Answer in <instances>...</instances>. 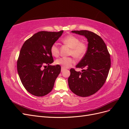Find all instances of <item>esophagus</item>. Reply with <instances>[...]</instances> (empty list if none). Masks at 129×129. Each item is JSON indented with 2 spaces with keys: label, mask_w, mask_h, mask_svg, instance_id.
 I'll return each instance as SVG.
<instances>
[{
  "label": "esophagus",
  "mask_w": 129,
  "mask_h": 129,
  "mask_svg": "<svg viewBox=\"0 0 129 129\" xmlns=\"http://www.w3.org/2000/svg\"><path fill=\"white\" fill-rule=\"evenodd\" d=\"M65 70V69L64 68H61V72H63Z\"/></svg>",
  "instance_id": "obj_1"
}]
</instances>
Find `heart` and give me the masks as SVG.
<instances>
[{
  "instance_id": "1",
  "label": "heart",
  "mask_w": 129,
  "mask_h": 129,
  "mask_svg": "<svg viewBox=\"0 0 129 129\" xmlns=\"http://www.w3.org/2000/svg\"><path fill=\"white\" fill-rule=\"evenodd\" d=\"M66 45H68L71 50L70 54L76 58L83 57L87 52V46L84 43L80 42L79 38L74 36H69L63 40ZM50 52L54 57H57L59 54V48L57 43L54 44L50 48ZM74 63V60L72 57H61L55 61V63L61 66L62 68H67L71 67Z\"/></svg>"
}]
</instances>
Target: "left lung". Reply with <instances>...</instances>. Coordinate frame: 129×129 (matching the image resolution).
<instances>
[{
    "instance_id": "1",
    "label": "left lung",
    "mask_w": 129,
    "mask_h": 129,
    "mask_svg": "<svg viewBox=\"0 0 129 129\" xmlns=\"http://www.w3.org/2000/svg\"><path fill=\"white\" fill-rule=\"evenodd\" d=\"M84 36L88 41L87 52L76 66L82 72L70 70L68 79L71 91L77 96L87 97L94 94L104 84L111 66L110 56L104 41L98 35L87 30H73Z\"/></svg>"
}]
</instances>
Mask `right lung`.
Listing matches in <instances>:
<instances>
[{"mask_svg":"<svg viewBox=\"0 0 129 129\" xmlns=\"http://www.w3.org/2000/svg\"><path fill=\"white\" fill-rule=\"evenodd\" d=\"M63 32V30L39 32L22 46L17 61V71L22 85L33 95L44 96L52 90L61 67L49 65L54 61L50 48ZM46 65L48 67L43 70V67Z\"/></svg>","mask_w":129,"mask_h":129,"instance_id":"1","label":"right lung"}]
</instances>
